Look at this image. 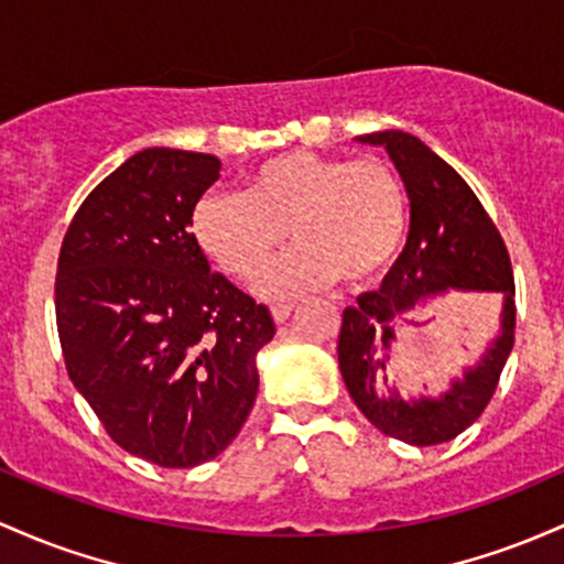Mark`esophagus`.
I'll list each match as a JSON object with an SVG mask.
<instances>
[{
  "instance_id": "esophagus-1",
  "label": "esophagus",
  "mask_w": 564,
  "mask_h": 564,
  "mask_svg": "<svg viewBox=\"0 0 564 564\" xmlns=\"http://www.w3.org/2000/svg\"><path fill=\"white\" fill-rule=\"evenodd\" d=\"M290 314H293V303H276V306H271V316H274L276 325L288 322Z\"/></svg>"
}]
</instances>
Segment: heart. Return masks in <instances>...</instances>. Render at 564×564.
I'll use <instances>...</instances> for the list:
<instances>
[{
  "label": "heart",
  "instance_id": "heart-1",
  "mask_svg": "<svg viewBox=\"0 0 564 564\" xmlns=\"http://www.w3.org/2000/svg\"><path fill=\"white\" fill-rule=\"evenodd\" d=\"M188 226L197 248L239 282L256 280L293 239L261 280L265 299H293L335 276L351 288L378 280L404 242L408 194L394 167L372 156L288 151L256 164L239 197H199Z\"/></svg>",
  "mask_w": 564,
  "mask_h": 564
}]
</instances>
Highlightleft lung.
I'll list each match as a JSON object with an SVG mask.
<instances>
[{
	"label": "left lung",
	"mask_w": 564,
	"mask_h": 564,
	"mask_svg": "<svg viewBox=\"0 0 564 564\" xmlns=\"http://www.w3.org/2000/svg\"><path fill=\"white\" fill-rule=\"evenodd\" d=\"M381 145L410 202V231L381 290L362 293L344 312L338 367L354 404L383 434L415 447L442 445L482 415L514 346V274L503 239L469 183L421 138L402 130L357 135ZM451 292H496L502 314L478 362L442 395H404L388 378V351L409 314Z\"/></svg>",
	"instance_id": "obj_1"
}]
</instances>
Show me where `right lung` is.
<instances>
[{
  "mask_svg": "<svg viewBox=\"0 0 564 564\" xmlns=\"http://www.w3.org/2000/svg\"><path fill=\"white\" fill-rule=\"evenodd\" d=\"M218 173L213 154L138 151L82 202L58 258L68 376L119 447L164 469L231 445L258 394V351L276 333L192 237Z\"/></svg>",
  "mask_w": 564,
  "mask_h": 564,
  "instance_id": "add662e5",
  "label": "right lung"
}]
</instances>
